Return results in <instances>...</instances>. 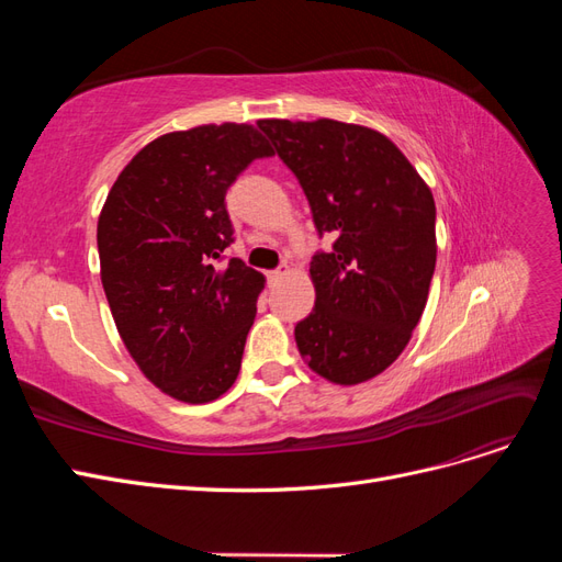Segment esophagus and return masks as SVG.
Instances as JSON below:
<instances>
[{"mask_svg": "<svg viewBox=\"0 0 562 562\" xmlns=\"http://www.w3.org/2000/svg\"><path fill=\"white\" fill-rule=\"evenodd\" d=\"M269 281H281L283 277H285V269H274V271H269Z\"/></svg>", "mask_w": 562, "mask_h": 562, "instance_id": "esophagus-1", "label": "esophagus"}]
</instances>
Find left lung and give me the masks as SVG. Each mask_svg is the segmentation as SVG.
Masks as SVG:
<instances>
[{
  "label": "left lung",
  "instance_id": "obj_1",
  "mask_svg": "<svg viewBox=\"0 0 562 562\" xmlns=\"http://www.w3.org/2000/svg\"><path fill=\"white\" fill-rule=\"evenodd\" d=\"M300 180L318 234L314 310L295 326L302 359L335 384H361L394 363L427 307L436 269L434 194L380 131L316 119H260Z\"/></svg>",
  "mask_w": 562,
  "mask_h": 562
}]
</instances>
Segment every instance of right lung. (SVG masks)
I'll use <instances>...</instances> for the list:
<instances>
[{
    "label": "right lung",
    "mask_w": 562,
    "mask_h": 562,
    "mask_svg": "<svg viewBox=\"0 0 562 562\" xmlns=\"http://www.w3.org/2000/svg\"><path fill=\"white\" fill-rule=\"evenodd\" d=\"M269 143L250 124L166 133L135 155L98 217L100 281L133 361L164 394L209 403L241 368L265 288L232 258L229 184Z\"/></svg>",
    "instance_id": "1"
}]
</instances>
